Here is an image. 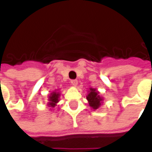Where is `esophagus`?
Wrapping results in <instances>:
<instances>
[{
  "instance_id": "34e87169",
  "label": "esophagus",
  "mask_w": 152,
  "mask_h": 152,
  "mask_svg": "<svg viewBox=\"0 0 152 152\" xmlns=\"http://www.w3.org/2000/svg\"><path fill=\"white\" fill-rule=\"evenodd\" d=\"M71 84L74 86H77V84H78V81L76 80H71Z\"/></svg>"
}]
</instances>
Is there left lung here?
<instances>
[{"mask_svg": "<svg viewBox=\"0 0 152 152\" xmlns=\"http://www.w3.org/2000/svg\"><path fill=\"white\" fill-rule=\"evenodd\" d=\"M86 99L88 100L89 107L93 110L99 109L103 102V98L99 94L98 89L95 88H89Z\"/></svg>", "mask_w": 152, "mask_h": 152, "instance_id": "obj_1", "label": "left lung"}]
</instances>
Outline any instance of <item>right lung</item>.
<instances>
[{
    "mask_svg": "<svg viewBox=\"0 0 152 152\" xmlns=\"http://www.w3.org/2000/svg\"><path fill=\"white\" fill-rule=\"evenodd\" d=\"M60 92L58 91V89H55L53 90V92L50 94V95L48 97V107H50V110H52L53 108L55 107V106H57V103L59 102V97H60Z\"/></svg>",
    "mask_w": 152,
    "mask_h": 152,
    "instance_id": "obj_1",
    "label": "right lung"
}]
</instances>
